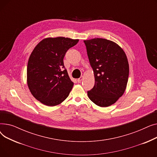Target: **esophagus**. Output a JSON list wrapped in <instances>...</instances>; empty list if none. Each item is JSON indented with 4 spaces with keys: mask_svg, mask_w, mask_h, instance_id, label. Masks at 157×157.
Returning a JSON list of instances; mask_svg holds the SVG:
<instances>
[{
    "mask_svg": "<svg viewBox=\"0 0 157 157\" xmlns=\"http://www.w3.org/2000/svg\"><path fill=\"white\" fill-rule=\"evenodd\" d=\"M83 76L79 78V79H78V83H81V82L82 81H83Z\"/></svg>",
    "mask_w": 157,
    "mask_h": 157,
    "instance_id": "1",
    "label": "esophagus"
}]
</instances>
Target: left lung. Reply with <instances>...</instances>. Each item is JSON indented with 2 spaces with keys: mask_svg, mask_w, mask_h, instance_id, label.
Instances as JSON below:
<instances>
[{
  "mask_svg": "<svg viewBox=\"0 0 157 157\" xmlns=\"http://www.w3.org/2000/svg\"><path fill=\"white\" fill-rule=\"evenodd\" d=\"M93 69L95 85L87 92L89 98L100 107L116 102L127 88L129 65L123 49L116 43L103 38L85 40Z\"/></svg>",
  "mask_w": 157,
  "mask_h": 157,
  "instance_id": "obj_1",
  "label": "left lung"
}]
</instances>
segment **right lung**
Here are the masks:
<instances>
[{
    "mask_svg": "<svg viewBox=\"0 0 157 157\" xmlns=\"http://www.w3.org/2000/svg\"><path fill=\"white\" fill-rule=\"evenodd\" d=\"M79 39L47 37L36 45L27 65V82L32 95L48 106L61 104L69 96L74 83L65 69L63 58Z\"/></svg>",
    "mask_w": 157,
    "mask_h": 157,
    "instance_id": "right-lung-1",
    "label": "right lung"
}]
</instances>
